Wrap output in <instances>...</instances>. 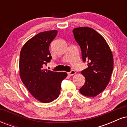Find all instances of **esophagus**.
<instances>
[{
  "label": "esophagus",
  "mask_w": 127,
  "mask_h": 127,
  "mask_svg": "<svg viewBox=\"0 0 127 127\" xmlns=\"http://www.w3.org/2000/svg\"><path fill=\"white\" fill-rule=\"evenodd\" d=\"M75 73H76V72H75V71L74 70H71L70 72H68L67 74H68V76H73V75H75Z\"/></svg>",
  "instance_id": "esophagus-1"
}]
</instances>
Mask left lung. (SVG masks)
<instances>
[{"label": "left lung", "mask_w": 127, "mask_h": 127, "mask_svg": "<svg viewBox=\"0 0 127 127\" xmlns=\"http://www.w3.org/2000/svg\"><path fill=\"white\" fill-rule=\"evenodd\" d=\"M73 33L81 49L83 62L88 63V67L81 71L85 82L79 91L87 97H95L110 81L113 68L112 52L104 37L94 29L78 27Z\"/></svg>", "instance_id": "left-lung-1"}]
</instances>
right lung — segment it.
<instances>
[{
  "label": "right lung",
  "mask_w": 127,
  "mask_h": 127,
  "mask_svg": "<svg viewBox=\"0 0 127 127\" xmlns=\"http://www.w3.org/2000/svg\"><path fill=\"white\" fill-rule=\"evenodd\" d=\"M57 30L41 32L29 40L22 48L20 55V75L24 85L33 97L47 103L57 98L61 83L67 76L65 72L45 69L52 59L49 45Z\"/></svg>",
  "instance_id": "right-lung-1"
}]
</instances>
